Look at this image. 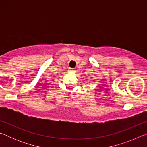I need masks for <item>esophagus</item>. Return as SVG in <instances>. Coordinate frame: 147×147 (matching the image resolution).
<instances>
[{
    "instance_id": "obj_1",
    "label": "esophagus",
    "mask_w": 147,
    "mask_h": 147,
    "mask_svg": "<svg viewBox=\"0 0 147 147\" xmlns=\"http://www.w3.org/2000/svg\"><path fill=\"white\" fill-rule=\"evenodd\" d=\"M69 71H70V72H75V69H72V68H69Z\"/></svg>"
}]
</instances>
